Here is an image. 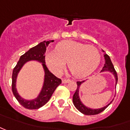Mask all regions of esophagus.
I'll return each mask as SVG.
<instances>
[{"label": "esophagus", "instance_id": "obj_1", "mask_svg": "<svg viewBox=\"0 0 130 130\" xmlns=\"http://www.w3.org/2000/svg\"><path fill=\"white\" fill-rule=\"evenodd\" d=\"M71 82V80H69V79H62V83L63 84L69 83V82Z\"/></svg>", "mask_w": 130, "mask_h": 130}]
</instances>
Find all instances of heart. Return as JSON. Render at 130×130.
<instances>
[{"instance_id": "1", "label": "heart", "mask_w": 130, "mask_h": 130, "mask_svg": "<svg viewBox=\"0 0 130 130\" xmlns=\"http://www.w3.org/2000/svg\"><path fill=\"white\" fill-rule=\"evenodd\" d=\"M45 60L50 70L56 75L62 73L68 62L72 75L76 78H84L96 69L101 55L94 46L67 40L59 43L55 51L48 52Z\"/></svg>"}]
</instances>
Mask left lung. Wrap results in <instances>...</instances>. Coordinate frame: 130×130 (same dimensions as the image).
Here are the masks:
<instances>
[{"label": "left lung", "instance_id": "8db88e82", "mask_svg": "<svg viewBox=\"0 0 130 130\" xmlns=\"http://www.w3.org/2000/svg\"><path fill=\"white\" fill-rule=\"evenodd\" d=\"M104 59H105V63L104 65V67L102 68L101 72H104V71H109L113 74V75L115 76V78L116 80V85L117 83V74L116 72L115 69V67L112 64V61H111V59L109 58V56L107 54L104 55ZM85 81H82V82H77L76 84H77V88H76V90L73 96V103L74 104L75 107L79 110V112H82V114L85 115H98L102 112H103L104 110L108 106L112 103V102L109 104H108L107 105H106L105 107H104L100 108V109H91V108H89L87 107H86L84 104L79 98V88L80 86L82 83H84Z\"/></svg>", "mask_w": 130, "mask_h": 130}]
</instances>
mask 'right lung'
<instances>
[{
  "label": "right lung",
  "instance_id": "right-lung-1",
  "mask_svg": "<svg viewBox=\"0 0 130 130\" xmlns=\"http://www.w3.org/2000/svg\"><path fill=\"white\" fill-rule=\"evenodd\" d=\"M51 42H54V40L43 41L39 43L37 46L30 48L28 51L22 55L20 59L15 67L12 74V91L13 95L18 100L19 103L22 105L23 107L28 109H37L43 107L50 100L55 89L61 84V80L57 78L51 72L49 71L46 66L45 62V53L46 50V47ZM29 60H37L42 63L43 68L45 72L44 75V82L42 91L39 96L34 100H27L23 99L18 94L15 85H16V79L17 76L22 66Z\"/></svg>",
  "mask_w": 130,
  "mask_h": 130
}]
</instances>
